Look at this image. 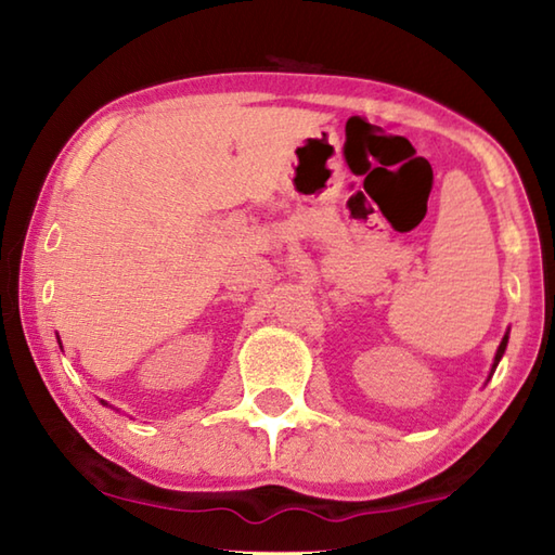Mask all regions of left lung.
I'll list each match as a JSON object with an SVG mask.
<instances>
[{"mask_svg":"<svg viewBox=\"0 0 555 555\" xmlns=\"http://www.w3.org/2000/svg\"><path fill=\"white\" fill-rule=\"evenodd\" d=\"M507 339H509V332L503 336V341H501V346H498V351H495V358H493V367H491V375H488V379L493 377V373H495V367H498V363H501V358H503V353H505V349H507Z\"/></svg>","mask_w":555,"mask_h":555,"instance_id":"1","label":"left lung"}]
</instances>
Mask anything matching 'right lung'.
I'll return each instance as SVG.
<instances>
[{"instance_id": "right-lung-1", "label": "right lung", "mask_w": 555, "mask_h": 555, "mask_svg": "<svg viewBox=\"0 0 555 555\" xmlns=\"http://www.w3.org/2000/svg\"><path fill=\"white\" fill-rule=\"evenodd\" d=\"M101 404H103V406H107V401H103V399H101Z\"/></svg>"}]
</instances>
